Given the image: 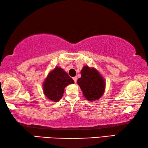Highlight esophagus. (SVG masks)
<instances>
[{"mask_svg":"<svg viewBox=\"0 0 148 148\" xmlns=\"http://www.w3.org/2000/svg\"><path fill=\"white\" fill-rule=\"evenodd\" d=\"M72 79H73V80H74L75 83H76V82H77V77H72Z\"/></svg>","mask_w":148,"mask_h":148,"instance_id":"34e87169","label":"esophagus"}]
</instances>
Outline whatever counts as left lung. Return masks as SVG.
<instances>
[{
	"instance_id": "obj_1",
	"label": "left lung",
	"mask_w": 148,
	"mask_h": 148,
	"mask_svg": "<svg viewBox=\"0 0 148 148\" xmlns=\"http://www.w3.org/2000/svg\"><path fill=\"white\" fill-rule=\"evenodd\" d=\"M82 77L77 79L83 96L88 101L97 100L103 95L106 82L101 75L95 68L84 66L81 71Z\"/></svg>"
}]
</instances>
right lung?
Returning a JSON list of instances; mask_svg holds the SVG:
<instances>
[{"mask_svg":"<svg viewBox=\"0 0 148 148\" xmlns=\"http://www.w3.org/2000/svg\"><path fill=\"white\" fill-rule=\"evenodd\" d=\"M74 82L61 67L56 66L51 71L42 85L45 95L52 101L57 102L62 98L65 88Z\"/></svg>","mask_w":148,"mask_h":148,"instance_id":"obj_1","label":"right lung"}]
</instances>
